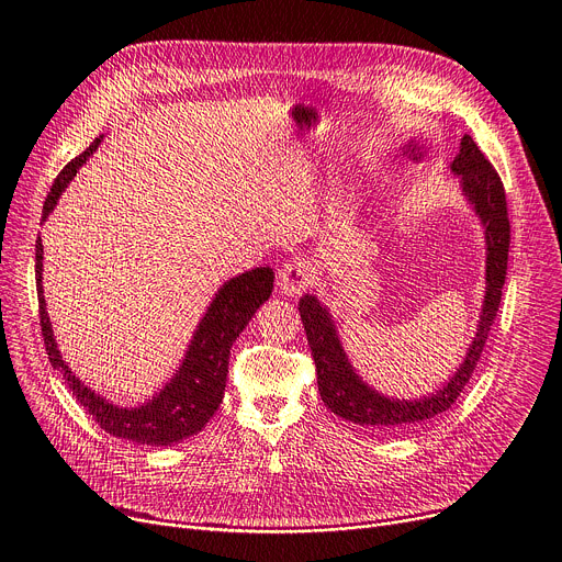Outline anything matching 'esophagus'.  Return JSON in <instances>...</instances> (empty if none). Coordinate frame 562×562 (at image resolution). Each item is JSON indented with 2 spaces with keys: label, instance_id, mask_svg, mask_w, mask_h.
<instances>
[{
  "label": "esophagus",
  "instance_id": "34e87169",
  "mask_svg": "<svg viewBox=\"0 0 562 562\" xmlns=\"http://www.w3.org/2000/svg\"><path fill=\"white\" fill-rule=\"evenodd\" d=\"M313 281H315V267L302 258L283 262L279 272V290L290 297L302 295L308 285H313Z\"/></svg>",
  "mask_w": 562,
  "mask_h": 562
}]
</instances>
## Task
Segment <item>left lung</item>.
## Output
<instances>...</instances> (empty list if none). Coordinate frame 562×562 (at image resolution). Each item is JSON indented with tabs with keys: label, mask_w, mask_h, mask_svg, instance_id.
Segmentation results:
<instances>
[{
	"label": "left lung",
	"mask_w": 562,
	"mask_h": 562,
	"mask_svg": "<svg viewBox=\"0 0 562 562\" xmlns=\"http://www.w3.org/2000/svg\"><path fill=\"white\" fill-rule=\"evenodd\" d=\"M450 169L462 178V192L473 203L475 215L485 226L487 290L477 331L469 345L467 359L443 389L423 400H391L372 391L359 380L355 368L347 361L327 308L319 306L317 297L313 295H304L300 300V315L317 372V389L325 405L340 418L372 427L378 432H405L409 427H418L425 420L439 416L456 403L462 389L469 384L480 355H483L487 334L501 304V290L507 272V251H510V220H507L503 182L490 159L480 153L469 135L462 137L460 153L452 159Z\"/></svg>",
	"instance_id": "1"
}]
</instances>
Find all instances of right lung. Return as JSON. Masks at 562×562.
Segmentation results:
<instances>
[{
  "label": "right lung",
  "instance_id": "obj_1",
  "mask_svg": "<svg viewBox=\"0 0 562 562\" xmlns=\"http://www.w3.org/2000/svg\"><path fill=\"white\" fill-rule=\"evenodd\" d=\"M100 146V137L75 159L61 169L57 180L52 182V190L43 203V222L55 210L66 184L75 178L93 150ZM43 245L41 237L36 239V290H38V317H41V334L45 340V352L49 363L57 370L79 400L93 420L119 439H127L135 443L148 446H169L182 441L184 437L196 435L201 427L212 418L222 405L226 375H228V357L235 338L243 334L249 325V319L258 311L262 302L272 295L274 272L270 267H256L251 272L239 274L222 285V290L212 300L207 313L203 315L201 325L194 334L190 350L184 355L182 366L178 368L176 378L159 391L150 403L125 409L106 403L104 397L93 393L89 386L79 382L66 361L61 359L55 334H52L49 317L43 300Z\"/></svg>",
  "mask_w": 562,
  "mask_h": 562
}]
</instances>
